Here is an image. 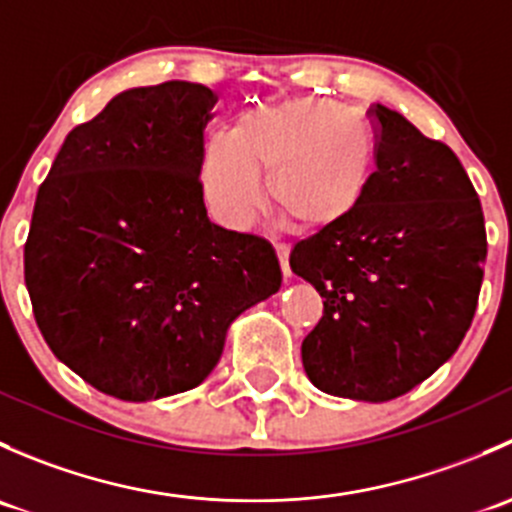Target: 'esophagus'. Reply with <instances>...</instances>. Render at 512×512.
<instances>
[{"label": "esophagus", "instance_id": "obj_1", "mask_svg": "<svg viewBox=\"0 0 512 512\" xmlns=\"http://www.w3.org/2000/svg\"><path fill=\"white\" fill-rule=\"evenodd\" d=\"M275 252H277V257H280V267H282V277H285V280H289V277H292V270H289V247L287 245H275Z\"/></svg>", "mask_w": 512, "mask_h": 512}]
</instances>
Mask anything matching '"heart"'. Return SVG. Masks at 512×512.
Here are the masks:
<instances>
[{
  "label": "heart",
  "mask_w": 512,
  "mask_h": 512,
  "mask_svg": "<svg viewBox=\"0 0 512 512\" xmlns=\"http://www.w3.org/2000/svg\"><path fill=\"white\" fill-rule=\"evenodd\" d=\"M376 141L369 121L329 98L260 103L210 138L200 183L210 213L230 230L250 225L267 175V200L294 230L344 223L369 193Z\"/></svg>",
  "instance_id": "1"
}]
</instances>
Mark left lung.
<instances>
[{
  "mask_svg": "<svg viewBox=\"0 0 512 512\" xmlns=\"http://www.w3.org/2000/svg\"><path fill=\"white\" fill-rule=\"evenodd\" d=\"M376 170L344 223L297 242L289 267L324 299L302 364L319 391L391 401L456 354L488 252L483 210L456 153L376 103Z\"/></svg>",
  "mask_w": 512,
  "mask_h": 512,
  "instance_id": "obj_1",
  "label": "left lung"
}]
</instances>
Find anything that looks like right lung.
<instances>
[{
	"label": "right lung",
	"mask_w": 512,
	"mask_h": 512,
	"mask_svg": "<svg viewBox=\"0 0 512 512\" xmlns=\"http://www.w3.org/2000/svg\"><path fill=\"white\" fill-rule=\"evenodd\" d=\"M213 91H121L64 138L24 245L34 317L56 359L108 396L195 389L230 324L282 285L275 250L210 223L200 185Z\"/></svg>",
	"instance_id": "right-lung-1"
}]
</instances>
